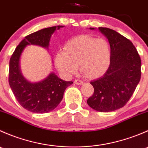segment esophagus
Instances as JSON below:
<instances>
[{
	"label": "esophagus",
	"mask_w": 148,
	"mask_h": 148,
	"mask_svg": "<svg viewBox=\"0 0 148 148\" xmlns=\"http://www.w3.org/2000/svg\"><path fill=\"white\" fill-rule=\"evenodd\" d=\"M74 83H75L76 84H82L84 82H83V81H82V80H80V79H75Z\"/></svg>",
	"instance_id": "obj_1"
}]
</instances>
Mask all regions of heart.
I'll return each instance as SVG.
<instances>
[{
    "label": "heart",
    "instance_id": "heart-1",
    "mask_svg": "<svg viewBox=\"0 0 148 148\" xmlns=\"http://www.w3.org/2000/svg\"><path fill=\"white\" fill-rule=\"evenodd\" d=\"M111 61L110 44L104 38L89 35H80L66 42L64 51L56 56V65L64 75L70 77L80 70L88 78L102 76L108 69Z\"/></svg>",
    "mask_w": 148,
    "mask_h": 148
}]
</instances>
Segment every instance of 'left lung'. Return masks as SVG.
Instances as JSON below:
<instances>
[{"label":"left lung","instance_id":"8db88e82","mask_svg":"<svg viewBox=\"0 0 148 148\" xmlns=\"http://www.w3.org/2000/svg\"><path fill=\"white\" fill-rule=\"evenodd\" d=\"M99 30L110 43L111 61L105 74L90 82L94 93L87 104L97 111L108 112L122 108L133 95L141 77V59L129 39L110 28Z\"/></svg>","mask_w":148,"mask_h":148}]
</instances>
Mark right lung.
<instances>
[{"instance_id": "add662e5", "label": "right lung", "mask_w": 148, "mask_h": 148, "mask_svg": "<svg viewBox=\"0 0 148 148\" xmlns=\"http://www.w3.org/2000/svg\"><path fill=\"white\" fill-rule=\"evenodd\" d=\"M62 27L64 26L46 28L26 36L16 48L10 59L8 82L12 92L21 106L31 112L46 113L54 110L63 99L65 89L73 82L64 81L54 73H51L39 82H30L21 72L20 56L27 45L48 48L52 34Z\"/></svg>"}]
</instances>
